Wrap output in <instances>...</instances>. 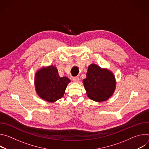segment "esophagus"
I'll return each instance as SVG.
<instances>
[{"label":"esophagus","instance_id":"1","mask_svg":"<svg viewBox=\"0 0 149 149\" xmlns=\"http://www.w3.org/2000/svg\"><path fill=\"white\" fill-rule=\"evenodd\" d=\"M72 80L74 82H78L79 80V78L78 77H73L72 78Z\"/></svg>","mask_w":149,"mask_h":149}]
</instances>
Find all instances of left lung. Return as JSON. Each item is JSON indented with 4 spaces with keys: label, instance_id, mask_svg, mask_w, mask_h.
Here are the masks:
<instances>
[{
    "label": "left lung",
    "instance_id": "obj_1",
    "mask_svg": "<svg viewBox=\"0 0 149 149\" xmlns=\"http://www.w3.org/2000/svg\"><path fill=\"white\" fill-rule=\"evenodd\" d=\"M87 77L83 84L87 96L96 102L109 100L116 90V80L114 74L107 68H102L95 63L88 67Z\"/></svg>",
    "mask_w": 149,
    "mask_h": 149
}]
</instances>
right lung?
Wrapping results in <instances>:
<instances>
[{
    "mask_svg": "<svg viewBox=\"0 0 149 149\" xmlns=\"http://www.w3.org/2000/svg\"><path fill=\"white\" fill-rule=\"evenodd\" d=\"M71 80L67 77H60L55 65L42 67L35 75V88L38 96L49 102H54L65 94Z\"/></svg>",
    "mask_w": 149,
    "mask_h": 149,
    "instance_id": "obj_1",
    "label": "right lung"
}]
</instances>
